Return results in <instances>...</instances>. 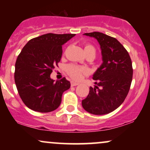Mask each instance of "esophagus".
<instances>
[{
    "instance_id": "1",
    "label": "esophagus",
    "mask_w": 150,
    "mask_h": 150,
    "mask_svg": "<svg viewBox=\"0 0 150 150\" xmlns=\"http://www.w3.org/2000/svg\"><path fill=\"white\" fill-rule=\"evenodd\" d=\"M79 85V82H74V81H72L71 82V86L72 87H74V86H76Z\"/></svg>"
}]
</instances>
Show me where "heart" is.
Listing matches in <instances>:
<instances>
[{
  "mask_svg": "<svg viewBox=\"0 0 150 150\" xmlns=\"http://www.w3.org/2000/svg\"><path fill=\"white\" fill-rule=\"evenodd\" d=\"M85 51L86 54L87 53H92L95 55V49L94 47L90 44H86L85 46ZM87 68L84 67L77 66V65H70L68 68V73L69 75L75 80H79L82 77V73H87Z\"/></svg>",
  "mask_w": 150,
  "mask_h": 150,
  "instance_id": "obj_1",
  "label": "heart"
}]
</instances>
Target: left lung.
<instances>
[{"instance_id": "obj_1", "label": "left lung", "mask_w": 150, "mask_h": 150, "mask_svg": "<svg viewBox=\"0 0 150 150\" xmlns=\"http://www.w3.org/2000/svg\"><path fill=\"white\" fill-rule=\"evenodd\" d=\"M84 35L97 40L102 63L92 76L93 80H97L95 84L98 86L89 87L88 96L82 101V106L92 114H107L119 107L128 95L133 72L131 59L115 38L97 32Z\"/></svg>"}]
</instances>
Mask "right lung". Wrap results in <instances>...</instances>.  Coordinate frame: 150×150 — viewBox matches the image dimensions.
<instances>
[{"instance_id":"add662e5","label":"right lung","mask_w":150,"mask_h":150,"mask_svg":"<svg viewBox=\"0 0 150 150\" xmlns=\"http://www.w3.org/2000/svg\"><path fill=\"white\" fill-rule=\"evenodd\" d=\"M73 34H46L31 39L19 54L15 63V82L20 97L34 111L48 113L61 103L62 94L70 87L63 77L53 80L51 74L61 61L62 46L75 37Z\"/></svg>"}]
</instances>
